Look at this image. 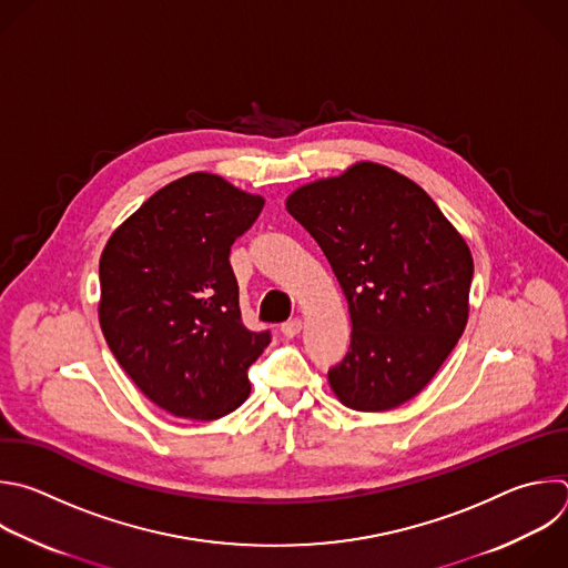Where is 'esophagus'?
Listing matches in <instances>:
<instances>
[{
  "mask_svg": "<svg viewBox=\"0 0 568 568\" xmlns=\"http://www.w3.org/2000/svg\"><path fill=\"white\" fill-rule=\"evenodd\" d=\"M301 329H303L301 318H292V321H285V323L281 325V332H283L287 338H294Z\"/></svg>",
  "mask_w": 568,
  "mask_h": 568,
  "instance_id": "obj_1",
  "label": "esophagus"
}]
</instances>
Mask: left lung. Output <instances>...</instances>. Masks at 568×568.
Masks as SVG:
<instances>
[{"label": "left lung", "instance_id": "1", "mask_svg": "<svg viewBox=\"0 0 568 568\" xmlns=\"http://www.w3.org/2000/svg\"><path fill=\"white\" fill-rule=\"evenodd\" d=\"M285 207L318 243L347 301L349 349L327 372L336 399L384 413L417 397L468 323L464 236L417 182L376 162L307 182Z\"/></svg>", "mask_w": 568, "mask_h": 568}]
</instances>
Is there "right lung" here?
<instances>
[{"label": "right lung", "mask_w": 568, "mask_h": 568, "mask_svg": "<svg viewBox=\"0 0 568 568\" xmlns=\"http://www.w3.org/2000/svg\"><path fill=\"white\" fill-rule=\"evenodd\" d=\"M265 205L207 171L140 205L100 256V327L133 384L162 410L212 422L250 397L247 367L270 332L243 325L234 241Z\"/></svg>", "instance_id": "right-lung-1"}]
</instances>
